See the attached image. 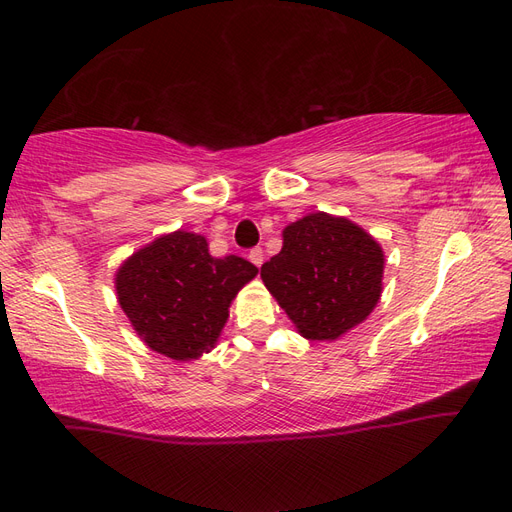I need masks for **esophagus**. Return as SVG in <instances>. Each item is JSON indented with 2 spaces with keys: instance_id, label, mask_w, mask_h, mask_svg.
<instances>
[{
  "instance_id": "esophagus-1",
  "label": "esophagus",
  "mask_w": 512,
  "mask_h": 512,
  "mask_svg": "<svg viewBox=\"0 0 512 512\" xmlns=\"http://www.w3.org/2000/svg\"><path fill=\"white\" fill-rule=\"evenodd\" d=\"M250 260L256 267L262 265V260H265V252H262V247H254V250H250Z\"/></svg>"
}]
</instances>
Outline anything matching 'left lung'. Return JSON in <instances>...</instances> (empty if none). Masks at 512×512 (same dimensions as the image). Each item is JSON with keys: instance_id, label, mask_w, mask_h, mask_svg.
Wrapping results in <instances>:
<instances>
[{"instance_id": "obj_1", "label": "left lung", "mask_w": 512, "mask_h": 512, "mask_svg": "<svg viewBox=\"0 0 512 512\" xmlns=\"http://www.w3.org/2000/svg\"><path fill=\"white\" fill-rule=\"evenodd\" d=\"M384 256L363 228L327 213L286 226L260 277L307 339H337L363 322L382 292Z\"/></svg>"}]
</instances>
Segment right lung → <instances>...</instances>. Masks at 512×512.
Here are the masks:
<instances>
[{"label":"right lung","mask_w":512,"mask_h":512,"mask_svg":"<svg viewBox=\"0 0 512 512\" xmlns=\"http://www.w3.org/2000/svg\"><path fill=\"white\" fill-rule=\"evenodd\" d=\"M258 269L241 256L213 258L205 237L177 230L123 262L119 305L145 344L175 361L209 352L235 299Z\"/></svg>","instance_id":"1"}]
</instances>
